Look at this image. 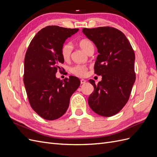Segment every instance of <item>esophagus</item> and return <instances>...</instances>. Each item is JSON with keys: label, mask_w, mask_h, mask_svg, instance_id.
Here are the masks:
<instances>
[{"label": "esophagus", "mask_w": 157, "mask_h": 157, "mask_svg": "<svg viewBox=\"0 0 157 157\" xmlns=\"http://www.w3.org/2000/svg\"><path fill=\"white\" fill-rule=\"evenodd\" d=\"M80 83L85 84V83H86V80H85L84 79H81V80H80Z\"/></svg>", "instance_id": "34e87169"}]
</instances>
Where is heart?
<instances>
[{
  "label": "heart",
  "instance_id": "heart-1",
  "mask_svg": "<svg viewBox=\"0 0 157 157\" xmlns=\"http://www.w3.org/2000/svg\"><path fill=\"white\" fill-rule=\"evenodd\" d=\"M78 46L80 48L86 52L87 54L91 51L94 50V46L92 42L88 39H83L78 41ZM72 53V46L69 42H65L61 48V55L64 60L67 61L69 59ZM69 71L71 73L77 77H84L87 73L88 66L86 65H75L73 67H70Z\"/></svg>",
  "mask_w": 157,
  "mask_h": 157
}]
</instances>
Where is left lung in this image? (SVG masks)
Segmentation results:
<instances>
[{
  "instance_id": "1",
  "label": "left lung",
  "mask_w": 157,
  "mask_h": 157,
  "mask_svg": "<svg viewBox=\"0 0 157 157\" xmlns=\"http://www.w3.org/2000/svg\"><path fill=\"white\" fill-rule=\"evenodd\" d=\"M82 32L98 48L94 73L102 76L97 84L89 80L94 87L89 106L99 115L113 116L128 102L136 80L134 51L125 35L116 28H84Z\"/></svg>"
}]
</instances>
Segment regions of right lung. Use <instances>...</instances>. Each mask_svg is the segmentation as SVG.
<instances>
[{"mask_svg":"<svg viewBox=\"0 0 157 157\" xmlns=\"http://www.w3.org/2000/svg\"><path fill=\"white\" fill-rule=\"evenodd\" d=\"M78 31L57 25L47 26L33 37L24 60L23 82L32 109L42 118L53 121L63 116L69 105L71 96L80 84V80L70 76L59 80L64 59L61 48L65 40Z\"/></svg>","mask_w":157,"mask_h":157,"instance_id":"obj_1","label":"right lung"}]
</instances>
